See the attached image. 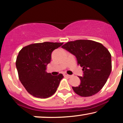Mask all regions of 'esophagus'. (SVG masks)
Returning a JSON list of instances; mask_svg holds the SVG:
<instances>
[{
	"mask_svg": "<svg viewBox=\"0 0 123 123\" xmlns=\"http://www.w3.org/2000/svg\"><path fill=\"white\" fill-rule=\"evenodd\" d=\"M63 75L65 76V77H71V75H69V74H67V73H64L63 74Z\"/></svg>",
	"mask_w": 123,
	"mask_h": 123,
	"instance_id": "34e87169",
	"label": "esophagus"
}]
</instances>
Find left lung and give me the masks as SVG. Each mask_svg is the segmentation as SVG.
Returning <instances> with one entry per match:
<instances>
[{
  "mask_svg": "<svg viewBox=\"0 0 123 123\" xmlns=\"http://www.w3.org/2000/svg\"><path fill=\"white\" fill-rule=\"evenodd\" d=\"M77 59V64L82 67V76L79 77V86L72 87L77 94L90 97L101 90L107 80L111 69V55L100 43L91 40H76L62 46Z\"/></svg>",
  "mask_w": 123,
  "mask_h": 123,
  "instance_id": "left-lung-1",
  "label": "left lung"
}]
</instances>
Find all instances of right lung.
Listing matches in <instances>:
<instances>
[{
    "instance_id": "right-lung-1",
    "label": "right lung",
    "mask_w": 123,
    "mask_h": 123,
    "mask_svg": "<svg viewBox=\"0 0 123 123\" xmlns=\"http://www.w3.org/2000/svg\"><path fill=\"white\" fill-rule=\"evenodd\" d=\"M63 43L45 42L30 44L19 52L16 62L19 80L29 93L39 98H47L57 90L63 74L52 76L46 71L51 53Z\"/></svg>"
}]
</instances>
